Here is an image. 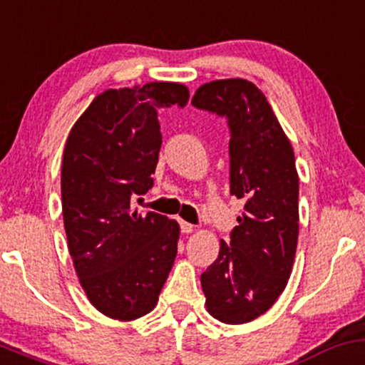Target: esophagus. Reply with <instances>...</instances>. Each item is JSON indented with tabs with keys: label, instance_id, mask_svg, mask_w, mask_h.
Returning a JSON list of instances; mask_svg holds the SVG:
<instances>
[{
	"label": "esophagus",
	"instance_id": "34e87169",
	"mask_svg": "<svg viewBox=\"0 0 365 365\" xmlns=\"http://www.w3.org/2000/svg\"><path fill=\"white\" fill-rule=\"evenodd\" d=\"M179 226H181V231H182V233H191V231L195 230V226L191 225V222H186V221H181V222H179Z\"/></svg>",
	"mask_w": 365,
	"mask_h": 365
}]
</instances>
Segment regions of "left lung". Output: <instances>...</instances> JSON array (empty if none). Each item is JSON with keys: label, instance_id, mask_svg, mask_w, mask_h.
<instances>
[{"label": "left lung", "instance_id": "8db88e82", "mask_svg": "<svg viewBox=\"0 0 365 365\" xmlns=\"http://www.w3.org/2000/svg\"><path fill=\"white\" fill-rule=\"evenodd\" d=\"M191 104L226 118L230 193L245 212L202 273L214 319L245 324L268 312L287 285L299 233V179L287 135L264 93L242 78L202 85Z\"/></svg>", "mask_w": 365, "mask_h": 365}]
</instances>
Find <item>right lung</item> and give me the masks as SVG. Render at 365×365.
Returning <instances> with one entry per match:
<instances>
[{
  "label": "right lung",
  "mask_w": 365,
  "mask_h": 365,
  "mask_svg": "<svg viewBox=\"0 0 365 365\" xmlns=\"http://www.w3.org/2000/svg\"><path fill=\"white\" fill-rule=\"evenodd\" d=\"M181 83L106 90L78 118L62 158V215L69 254L90 303L106 317L134 320L155 308L175 254L179 225L132 209L146 195L162 132L158 109L184 108Z\"/></svg>",
  "instance_id": "obj_1"
}]
</instances>
